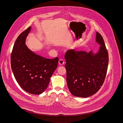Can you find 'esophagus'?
<instances>
[{"label": "esophagus", "mask_w": 123, "mask_h": 123, "mask_svg": "<svg viewBox=\"0 0 123 123\" xmlns=\"http://www.w3.org/2000/svg\"><path fill=\"white\" fill-rule=\"evenodd\" d=\"M58 64L60 66H62L64 65V61L63 59H60L59 60V62H58Z\"/></svg>", "instance_id": "1"}]
</instances>
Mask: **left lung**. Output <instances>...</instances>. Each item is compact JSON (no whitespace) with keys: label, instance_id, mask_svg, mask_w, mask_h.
<instances>
[{"label":"left lung","instance_id":"1","mask_svg":"<svg viewBox=\"0 0 123 123\" xmlns=\"http://www.w3.org/2000/svg\"><path fill=\"white\" fill-rule=\"evenodd\" d=\"M96 41L101 45L97 54L68 50L65 57L67 83L69 92L74 96L87 97L96 93L106 78L109 54L101 35L96 32Z\"/></svg>","mask_w":123,"mask_h":123}]
</instances>
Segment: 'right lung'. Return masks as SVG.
<instances>
[{"mask_svg":"<svg viewBox=\"0 0 123 123\" xmlns=\"http://www.w3.org/2000/svg\"><path fill=\"white\" fill-rule=\"evenodd\" d=\"M31 29V27L28 28L17 38L11 55V64L14 76L21 88L37 95L47 88L59 59H46L28 49L25 41Z\"/></svg>","mask_w":123,"mask_h":123,"instance_id":"add662e5","label":"right lung"}]
</instances>
